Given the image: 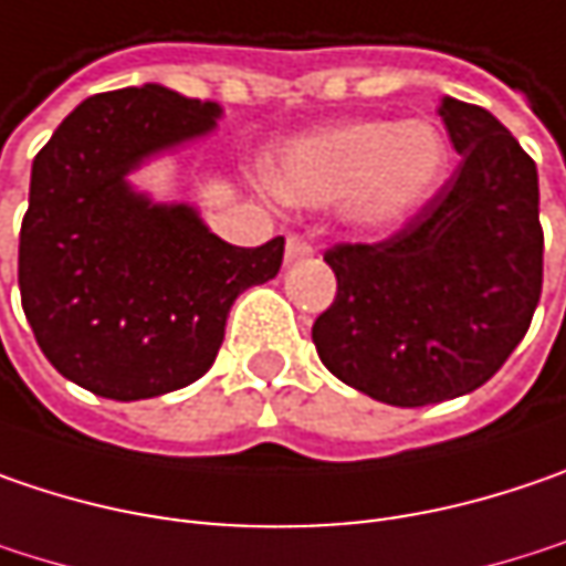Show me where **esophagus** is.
<instances>
[{"label":"esophagus","mask_w":566,"mask_h":566,"mask_svg":"<svg viewBox=\"0 0 566 566\" xmlns=\"http://www.w3.org/2000/svg\"><path fill=\"white\" fill-rule=\"evenodd\" d=\"M314 255V247H311V240L307 237H301V233H291L287 237V243H284V262L291 265V262H304V259H311Z\"/></svg>","instance_id":"obj_1"}]
</instances>
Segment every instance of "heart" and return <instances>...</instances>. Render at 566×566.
<instances>
[{
  "label": "heart",
  "instance_id": "heart-1",
  "mask_svg": "<svg viewBox=\"0 0 566 566\" xmlns=\"http://www.w3.org/2000/svg\"><path fill=\"white\" fill-rule=\"evenodd\" d=\"M449 163L429 120H349L284 147L269 166L272 191L301 208L346 201L368 230H394L432 198Z\"/></svg>",
  "mask_w": 566,
  "mask_h": 566
}]
</instances>
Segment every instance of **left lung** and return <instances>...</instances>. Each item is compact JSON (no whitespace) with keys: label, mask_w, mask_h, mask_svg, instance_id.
Returning <instances> with one entry per match:
<instances>
[{"label":"left lung","mask_w":566,"mask_h":566,"mask_svg":"<svg viewBox=\"0 0 566 566\" xmlns=\"http://www.w3.org/2000/svg\"><path fill=\"white\" fill-rule=\"evenodd\" d=\"M451 179L381 243H336V301L316 316L319 361L390 407H426L486 384L542 297L538 169L481 105L442 98Z\"/></svg>","instance_id":"8db88e82"}]
</instances>
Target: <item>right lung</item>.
<instances>
[{"label": "right lung", "mask_w": 566, "mask_h": 566, "mask_svg": "<svg viewBox=\"0 0 566 566\" xmlns=\"http://www.w3.org/2000/svg\"><path fill=\"white\" fill-rule=\"evenodd\" d=\"M217 117L214 102L166 85L117 88L85 98L34 156L21 307L53 368L98 397L144 400L198 381L233 301L282 269L284 237L230 247L195 208L153 205L124 179Z\"/></svg>", "instance_id": "right-lung-1"}]
</instances>
